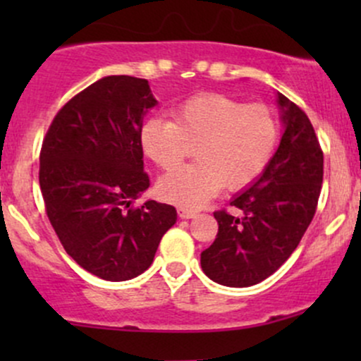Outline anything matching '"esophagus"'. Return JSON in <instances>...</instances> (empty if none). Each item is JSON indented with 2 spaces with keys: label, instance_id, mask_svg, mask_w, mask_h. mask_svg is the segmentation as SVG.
<instances>
[{
  "label": "esophagus",
  "instance_id": "1",
  "mask_svg": "<svg viewBox=\"0 0 361 361\" xmlns=\"http://www.w3.org/2000/svg\"><path fill=\"white\" fill-rule=\"evenodd\" d=\"M178 215H180L181 219H193V217H197V212H195V210H188V209H178Z\"/></svg>",
  "mask_w": 361,
  "mask_h": 361
}]
</instances>
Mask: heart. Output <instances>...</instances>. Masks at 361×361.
Instances as JSON below:
<instances>
[{"instance_id":"obj_1","label":"heart","mask_w":361,"mask_h":361,"mask_svg":"<svg viewBox=\"0 0 361 361\" xmlns=\"http://www.w3.org/2000/svg\"><path fill=\"white\" fill-rule=\"evenodd\" d=\"M280 140V122L264 103L200 93L181 102L173 120L152 117L140 127L146 157L161 169L175 168L195 147L197 163L164 175L157 183L163 200L198 209L227 190L246 188L270 166Z\"/></svg>"}]
</instances>
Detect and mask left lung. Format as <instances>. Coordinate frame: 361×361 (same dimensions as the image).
<instances>
[{"instance_id": "obj_1", "label": "left lung", "mask_w": 361, "mask_h": 361, "mask_svg": "<svg viewBox=\"0 0 361 361\" xmlns=\"http://www.w3.org/2000/svg\"><path fill=\"white\" fill-rule=\"evenodd\" d=\"M285 130L270 166L250 188L214 212L219 233L202 252V270L226 287H251L273 275L312 222L324 175V154L304 110L279 93Z\"/></svg>"}]
</instances>
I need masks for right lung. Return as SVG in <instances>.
<instances>
[{
  "mask_svg": "<svg viewBox=\"0 0 361 361\" xmlns=\"http://www.w3.org/2000/svg\"><path fill=\"white\" fill-rule=\"evenodd\" d=\"M156 103L147 80L102 78L57 111L40 149L49 221L66 252L103 280L146 271L176 222L173 205H132L149 188L139 134Z\"/></svg>",
  "mask_w": 361,
  "mask_h": 361,
  "instance_id": "add662e5",
  "label": "right lung"
}]
</instances>
